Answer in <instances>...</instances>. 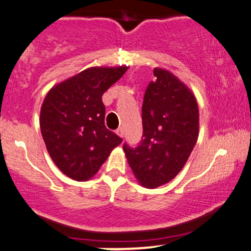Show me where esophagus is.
Returning <instances> with one entry per match:
<instances>
[{"label":"esophagus","mask_w":251,"mask_h":251,"mask_svg":"<svg viewBox=\"0 0 251 251\" xmlns=\"http://www.w3.org/2000/svg\"><path fill=\"white\" fill-rule=\"evenodd\" d=\"M117 133L119 134L120 137H124V128H123V127H119V128H118V130H117Z\"/></svg>","instance_id":"34e87169"}]
</instances>
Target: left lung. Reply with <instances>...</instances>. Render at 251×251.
I'll use <instances>...</instances> for the list:
<instances>
[{
	"label": "left lung",
	"instance_id": "1",
	"mask_svg": "<svg viewBox=\"0 0 251 251\" xmlns=\"http://www.w3.org/2000/svg\"><path fill=\"white\" fill-rule=\"evenodd\" d=\"M145 90L139 145L124 144L126 158L140 184L157 188L181 172L199 136L195 96L177 77L156 68Z\"/></svg>",
	"mask_w": 251,
	"mask_h": 251
}]
</instances>
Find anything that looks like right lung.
<instances>
[{
    "label": "right lung",
    "instance_id": "obj_1",
    "mask_svg": "<svg viewBox=\"0 0 251 251\" xmlns=\"http://www.w3.org/2000/svg\"><path fill=\"white\" fill-rule=\"evenodd\" d=\"M127 68H90L57 84L40 111V130L52 161L76 181L94 176L123 142L104 126L103 93Z\"/></svg>",
    "mask_w": 251,
    "mask_h": 251
}]
</instances>
